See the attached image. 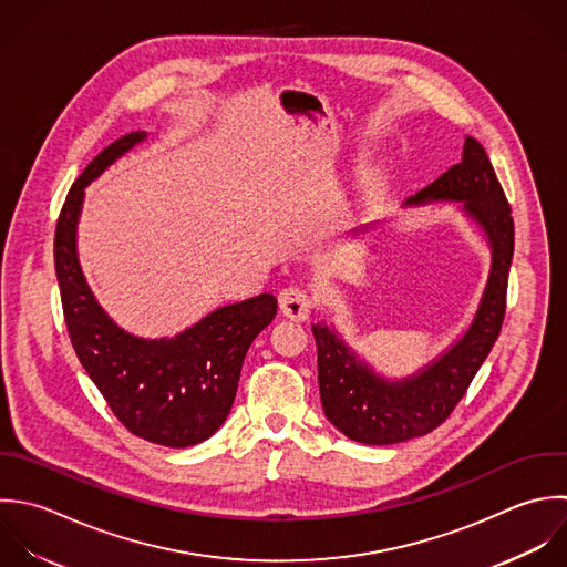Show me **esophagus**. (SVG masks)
<instances>
[{
	"mask_svg": "<svg viewBox=\"0 0 567 567\" xmlns=\"http://www.w3.org/2000/svg\"><path fill=\"white\" fill-rule=\"evenodd\" d=\"M278 302H280V311H282L287 318L298 320V322L307 320L309 313H311V309H313L311 296H309L305 289H300V287H287V289H282Z\"/></svg>",
	"mask_w": 567,
	"mask_h": 567,
	"instance_id": "1",
	"label": "esophagus"
}]
</instances>
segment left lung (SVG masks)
Segmentation results:
<instances>
[{
	"label": "left lung",
	"instance_id": "left-lung-1",
	"mask_svg": "<svg viewBox=\"0 0 567 567\" xmlns=\"http://www.w3.org/2000/svg\"><path fill=\"white\" fill-rule=\"evenodd\" d=\"M455 200L473 218L491 247V271L464 336L415 375L386 380L327 324H313L318 344V386L327 420L349 440L369 446H389L429 435L464 398L480 367L499 338L508 271L515 251V223L508 198L493 163L473 136H466L462 161L404 205ZM371 225L353 229L364 234Z\"/></svg>",
	"mask_w": 567,
	"mask_h": 567
}]
</instances>
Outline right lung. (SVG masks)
<instances>
[{
  "mask_svg": "<svg viewBox=\"0 0 567 567\" xmlns=\"http://www.w3.org/2000/svg\"><path fill=\"white\" fill-rule=\"evenodd\" d=\"M145 136L130 132L116 138L74 181L56 220L54 271L74 353L112 413L136 437L187 449L212 437L227 420L247 349L276 318L278 302L260 293L158 340L123 331L103 311L76 256L81 205L85 187Z\"/></svg>",
  "mask_w": 567,
  "mask_h": 567,
  "instance_id": "1",
  "label": "right lung"
}]
</instances>
